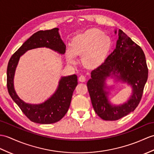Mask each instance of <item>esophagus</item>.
Masks as SVG:
<instances>
[{
	"label": "esophagus",
	"mask_w": 154,
	"mask_h": 154,
	"mask_svg": "<svg viewBox=\"0 0 154 154\" xmlns=\"http://www.w3.org/2000/svg\"><path fill=\"white\" fill-rule=\"evenodd\" d=\"M79 81L80 82H85L86 81V77L85 75H81L79 77Z\"/></svg>",
	"instance_id": "34e87169"
}]
</instances>
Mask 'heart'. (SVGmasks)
<instances>
[{
  "label": "heart",
  "instance_id": "obj_1",
  "mask_svg": "<svg viewBox=\"0 0 154 154\" xmlns=\"http://www.w3.org/2000/svg\"><path fill=\"white\" fill-rule=\"evenodd\" d=\"M112 41L108 35L97 28H91L75 36L67 48V62L75 63L76 56L83 55V62L88 67H96L104 62L112 47Z\"/></svg>",
  "mask_w": 154,
  "mask_h": 154
}]
</instances>
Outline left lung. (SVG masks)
I'll return each instance as SVG.
<instances>
[{
  "instance_id": "1",
  "label": "left lung",
  "mask_w": 154,
  "mask_h": 154,
  "mask_svg": "<svg viewBox=\"0 0 154 154\" xmlns=\"http://www.w3.org/2000/svg\"><path fill=\"white\" fill-rule=\"evenodd\" d=\"M118 36L115 50L104 62L91 71V78L87 84L95 112L106 121L118 120L133 112L140 101L148 75L142 48L122 30L118 31ZM109 76L132 88L131 96L122 105H114L109 100L110 88L105 81Z\"/></svg>"
}]
</instances>
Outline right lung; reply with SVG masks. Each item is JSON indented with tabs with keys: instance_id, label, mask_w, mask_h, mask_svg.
Listing matches in <instances>:
<instances>
[{
	"instance_id": "1",
	"label": "right lung",
	"mask_w": 154,
	"mask_h": 154,
	"mask_svg": "<svg viewBox=\"0 0 154 154\" xmlns=\"http://www.w3.org/2000/svg\"><path fill=\"white\" fill-rule=\"evenodd\" d=\"M58 28L38 31L21 45L10 58L7 67V88L10 96L22 112L31 121L40 124H51L58 122L68 111L73 92L77 85L76 75L62 77L58 86L51 97L44 102L33 104L25 102L16 94L14 79L20 57L27 51L37 48H48L64 54L66 46L62 40Z\"/></svg>"
}]
</instances>
